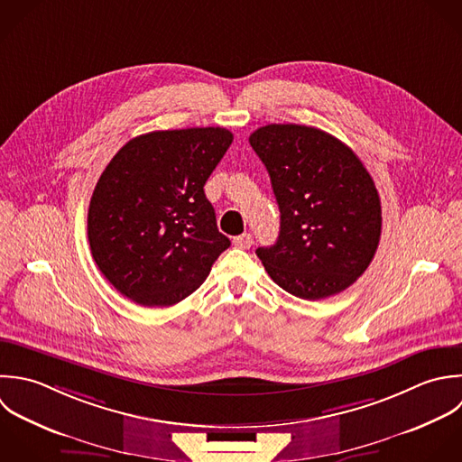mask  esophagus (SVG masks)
Segmentation results:
<instances>
[{
	"mask_svg": "<svg viewBox=\"0 0 462 462\" xmlns=\"http://www.w3.org/2000/svg\"><path fill=\"white\" fill-rule=\"evenodd\" d=\"M252 243H254V237H252V234H246V232L237 236V237H234V245L237 248H250Z\"/></svg>",
	"mask_w": 462,
	"mask_h": 462,
	"instance_id": "34e87169",
	"label": "esophagus"
}]
</instances>
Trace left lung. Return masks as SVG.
Segmentation results:
<instances>
[{
	"label": "left lung",
	"instance_id": "obj_1",
	"mask_svg": "<svg viewBox=\"0 0 462 462\" xmlns=\"http://www.w3.org/2000/svg\"><path fill=\"white\" fill-rule=\"evenodd\" d=\"M250 145L281 210L277 243L255 250L268 275L304 300L349 288L382 236L380 196L360 158L333 134L299 124L259 127Z\"/></svg>",
	"mask_w": 462,
	"mask_h": 462
}]
</instances>
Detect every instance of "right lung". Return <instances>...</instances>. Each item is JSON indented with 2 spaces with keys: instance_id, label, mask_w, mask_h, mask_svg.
I'll return each instance as SVG.
<instances>
[{
  "instance_id": "add662e5",
  "label": "right lung",
  "mask_w": 462,
  "mask_h": 462,
  "mask_svg": "<svg viewBox=\"0 0 462 462\" xmlns=\"http://www.w3.org/2000/svg\"><path fill=\"white\" fill-rule=\"evenodd\" d=\"M232 140L225 127L152 131L111 158L89 201L88 239L98 270L124 297L172 306L230 246L203 187Z\"/></svg>"
}]
</instances>
